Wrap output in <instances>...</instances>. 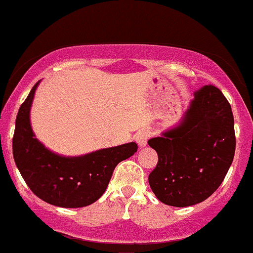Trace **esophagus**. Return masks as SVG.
Here are the masks:
<instances>
[{"label": "esophagus", "instance_id": "obj_1", "mask_svg": "<svg viewBox=\"0 0 253 253\" xmlns=\"http://www.w3.org/2000/svg\"><path fill=\"white\" fill-rule=\"evenodd\" d=\"M149 136H151V132L148 131V130H141V131H138L136 134V142L137 145L140 146V147H143V146L147 145V141Z\"/></svg>", "mask_w": 253, "mask_h": 253}]
</instances>
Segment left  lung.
Returning a JSON list of instances; mask_svg holds the SVG:
<instances>
[{
  "label": "left lung",
  "instance_id": "8db88e82",
  "mask_svg": "<svg viewBox=\"0 0 253 253\" xmlns=\"http://www.w3.org/2000/svg\"><path fill=\"white\" fill-rule=\"evenodd\" d=\"M148 145L158 154L148 182L160 202L177 208L202 203L221 186L234 158L230 104L218 88L204 85L180 126Z\"/></svg>",
  "mask_w": 253,
  "mask_h": 253
}]
</instances>
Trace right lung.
<instances>
[{"label": "right lung", "instance_id": "obj_1", "mask_svg": "<svg viewBox=\"0 0 253 253\" xmlns=\"http://www.w3.org/2000/svg\"><path fill=\"white\" fill-rule=\"evenodd\" d=\"M39 82L18 111L13 135V157L29 188L43 202L60 208H83L106 191L115 168L137 151L135 142L65 158L48 151L35 137L30 107Z\"/></svg>", "mask_w": 253, "mask_h": 253}]
</instances>
